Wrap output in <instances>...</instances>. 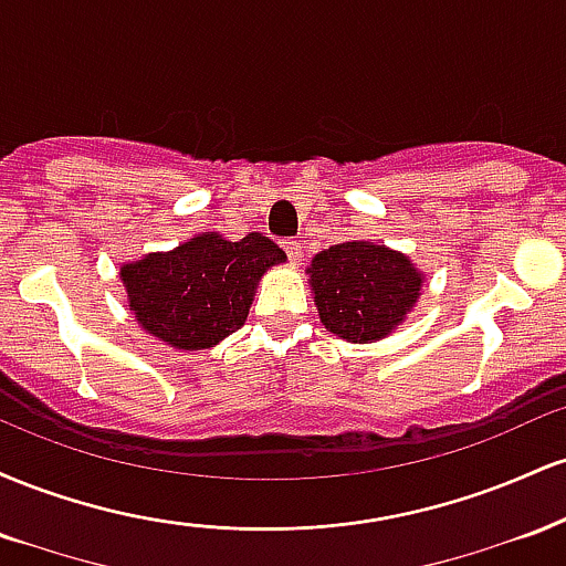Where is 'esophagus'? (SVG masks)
I'll use <instances>...</instances> for the list:
<instances>
[{"instance_id":"34e87169","label":"esophagus","mask_w":566,"mask_h":566,"mask_svg":"<svg viewBox=\"0 0 566 566\" xmlns=\"http://www.w3.org/2000/svg\"><path fill=\"white\" fill-rule=\"evenodd\" d=\"M282 250L287 252V258L292 263L301 261V242H297V239H282Z\"/></svg>"}]
</instances>
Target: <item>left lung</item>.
<instances>
[{
	"mask_svg": "<svg viewBox=\"0 0 566 566\" xmlns=\"http://www.w3.org/2000/svg\"><path fill=\"white\" fill-rule=\"evenodd\" d=\"M311 287L319 319L350 343L386 337L420 295L415 265L373 242H343L311 261Z\"/></svg>",
	"mask_w": 566,
	"mask_h": 566,
	"instance_id": "left-lung-1",
	"label": "left lung"
}]
</instances>
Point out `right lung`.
Returning a JSON list of instances; mask_svg holds the SVG:
<instances>
[{"label":"right lung","mask_w":566,"mask_h":566,"mask_svg":"<svg viewBox=\"0 0 566 566\" xmlns=\"http://www.w3.org/2000/svg\"><path fill=\"white\" fill-rule=\"evenodd\" d=\"M282 261L284 252L261 233L239 242L201 233L125 265L122 282L143 329L172 348L201 350L242 327L258 279Z\"/></svg>","instance_id":"add662e5"}]
</instances>
